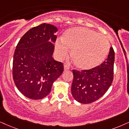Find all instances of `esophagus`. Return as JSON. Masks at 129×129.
I'll list each match as a JSON object with an SVG mask.
<instances>
[{
  "label": "esophagus",
  "mask_w": 129,
  "mask_h": 129,
  "mask_svg": "<svg viewBox=\"0 0 129 129\" xmlns=\"http://www.w3.org/2000/svg\"><path fill=\"white\" fill-rule=\"evenodd\" d=\"M63 67H64V70H70V67L67 64H64L63 66Z\"/></svg>",
  "instance_id": "obj_1"
}]
</instances>
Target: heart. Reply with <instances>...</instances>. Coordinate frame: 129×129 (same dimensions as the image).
Masks as SVG:
<instances>
[{"instance_id": "b5f03b06", "label": "heart", "mask_w": 129, "mask_h": 129, "mask_svg": "<svg viewBox=\"0 0 129 129\" xmlns=\"http://www.w3.org/2000/svg\"><path fill=\"white\" fill-rule=\"evenodd\" d=\"M107 37L93 30L74 27L67 30L61 40H56L55 51L60 59L66 58L71 49V56L76 67L82 70L96 67L105 60L110 51Z\"/></svg>"}]
</instances>
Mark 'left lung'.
Listing matches in <instances>:
<instances>
[{
    "label": "left lung",
    "instance_id": "left-lung-1",
    "mask_svg": "<svg viewBox=\"0 0 129 129\" xmlns=\"http://www.w3.org/2000/svg\"><path fill=\"white\" fill-rule=\"evenodd\" d=\"M114 58V50L111 47L108 58L100 66L80 71L73 70L71 93L77 101L90 104L105 93L113 81Z\"/></svg>",
    "mask_w": 129,
    "mask_h": 129
}]
</instances>
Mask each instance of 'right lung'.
<instances>
[{"label":"right lung","instance_id":"right-lung-1","mask_svg":"<svg viewBox=\"0 0 129 129\" xmlns=\"http://www.w3.org/2000/svg\"><path fill=\"white\" fill-rule=\"evenodd\" d=\"M58 28L46 23L33 27L21 37L15 50L12 76L25 96L41 99L48 96L53 83L63 71V63L52 58Z\"/></svg>","mask_w":129,"mask_h":129}]
</instances>
